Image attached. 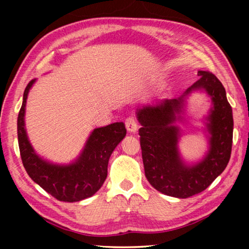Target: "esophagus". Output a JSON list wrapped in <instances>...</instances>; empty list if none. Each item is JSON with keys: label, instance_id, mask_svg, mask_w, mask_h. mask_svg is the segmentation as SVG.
Listing matches in <instances>:
<instances>
[{"label": "esophagus", "instance_id": "34e87169", "mask_svg": "<svg viewBox=\"0 0 249 249\" xmlns=\"http://www.w3.org/2000/svg\"><path fill=\"white\" fill-rule=\"evenodd\" d=\"M125 126L129 133H136V130L138 128L137 122L134 117H128V119L125 121Z\"/></svg>", "mask_w": 249, "mask_h": 249}]
</instances>
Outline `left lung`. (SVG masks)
Instances as JSON below:
<instances>
[{"label":"left lung","mask_w":249,"mask_h":249,"mask_svg":"<svg viewBox=\"0 0 249 249\" xmlns=\"http://www.w3.org/2000/svg\"><path fill=\"white\" fill-rule=\"evenodd\" d=\"M199 80L177 99L161 100L137 108L142 157L147 180L163 195L185 199L205 190L220 176L231 158L233 142V113L223 84L209 71H197ZM204 91L213 107L205 117L209 148L196 164L185 163L178 142L180 130L175 125L184 111L187 96Z\"/></svg>","instance_id":"8db88e82"}]
</instances>
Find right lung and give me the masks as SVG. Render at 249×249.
<instances>
[{
    "mask_svg": "<svg viewBox=\"0 0 249 249\" xmlns=\"http://www.w3.org/2000/svg\"><path fill=\"white\" fill-rule=\"evenodd\" d=\"M36 79L24 91L22 107L18 117V137L25 170L46 192L64 202H78L99 191L107 176L108 159L126 136L123 122L92 130L83 149L72 162L61 165L44 159L33 148L25 127L26 101Z\"/></svg>",
    "mask_w": 249,
    "mask_h": 249,
    "instance_id": "obj_1",
    "label": "right lung"
}]
</instances>
